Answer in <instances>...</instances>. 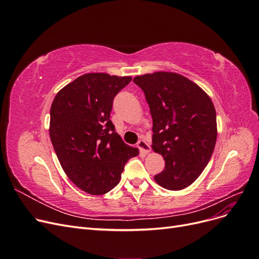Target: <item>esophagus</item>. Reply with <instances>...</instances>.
Masks as SVG:
<instances>
[{"label":"esophagus","instance_id":"obj_1","mask_svg":"<svg viewBox=\"0 0 259 259\" xmlns=\"http://www.w3.org/2000/svg\"><path fill=\"white\" fill-rule=\"evenodd\" d=\"M137 147L139 148L140 151H143V152H145V153H148L149 151H150V146H149V144L146 142V140H144V139L138 140Z\"/></svg>","mask_w":259,"mask_h":259}]
</instances>
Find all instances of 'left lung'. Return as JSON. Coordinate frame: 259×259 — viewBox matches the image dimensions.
Masks as SVG:
<instances>
[{
    "label": "left lung",
    "instance_id": "left-lung-1",
    "mask_svg": "<svg viewBox=\"0 0 259 259\" xmlns=\"http://www.w3.org/2000/svg\"><path fill=\"white\" fill-rule=\"evenodd\" d=\"M153 122L152 148L165 167L154 176L168 190L190 186L207 165L216 138V111L200 86L171 72L136 76Z\"/></svg>",
    "mask_w": 259,
    "mask_h": 259
}]
</instances>
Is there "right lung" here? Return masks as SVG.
Segmentation results:
<instances>
[{
    "mask_svg": "<svg viewBox=\"0 0 259 259\" xmlns=\"http://www.w3.org/2000/svg\"><path fill=\"white\" fill-rule=\"evenodd\" d=\"M131 76L88 73L62 89L51 107L50 136L62 169L90 194L119 184L125 164L138 150L124 144L110 120L113 99Z\"/></svg>",
    "mask_w": 259,
    "mask_h": 259,
    "instance_id": "add662e5",
    "label": "right lung"
}]
</instances>
